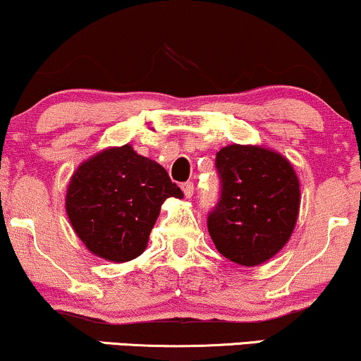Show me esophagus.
Returning a JSON list of instances; mask_svg holds the SVG:
<instances>
[{
  "label": "esophagus",
  "instance_id": "esophagus-1",
  "mask_svg": "<svg viewBox=\"0 0 361 361\" xmlns=\"http://www.w3.org/2000/svg\"><path fill=\"white\" fill-rule=\"evenodd\" d=\"M181 190H183V193H185V197H186V198H192L195 186H193L192 181H186V183L181 185Z\"/></svg>",
  "mask_w": 361,
  "mask_h": 361
}]
</instances>
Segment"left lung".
Returning a JSON list of instances; mask_svg holds the SVG:
<instances>
[{
  "instance_id": "8db88e82",
  "label": "left lung",
  "mask_w": 361,
  "mask_h": 361,
  "mask_svg": "<svg viewBox=\"0 0 361 361\" xmlns=\"http://www.w3.org/2000/svg\"><path fill=\"white\" fill-rule=\"evenodd\" d=\"M222 195L208 216V232L225 259L244 267L267 262L296 227L301 190L288 158L255 145L216 153Z\"/></svg>"
}]
</instances>
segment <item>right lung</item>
<instances>
[{
  "instance_id": "add662e5",
  "label": "right lung",
  "mask_w": 361,
  "mask_h": 361,
  "mask_svg": "<svg viewBox=\"0 0 361 361\" xmlns=\"http://www.w3.org/2000/svg\"><path fill=\"white\" fill-rule=\"evenodd\" d=\"M183 192L166 169L131 145L99 151L73 171L65 210L87 250L109 262H128L146 250L163 202Z\"/></svg>"
}]
</instances>
